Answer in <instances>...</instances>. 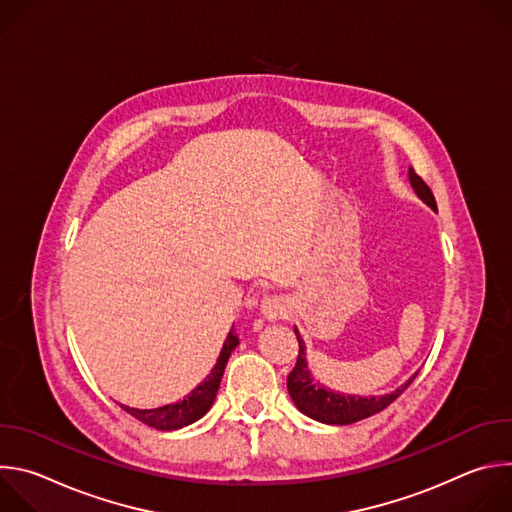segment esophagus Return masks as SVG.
Masks as SVG:
<instances>
[{"instance_id": "esophagus-1", "label": "esophagus", "mask_w": 512, "mask_h": 512, "mask_svg": "<svg viewBox=\"0 0 512 512\" xmlns=\"http://www.w3.org/2000/svg\"><path fill=\"white\" fill-rule=\"evenodd\" d=\"M261 314L269 320V322H277L283 320L287 316V306L283 298L277 296H265L261 300Z\"/></svg>"}]
</instances>
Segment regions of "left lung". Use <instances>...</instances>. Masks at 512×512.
<instances>
[{
    "mask_svg": "<svg viewBox=\"0 0 512 512\" xmlns=\"http://www.w3.org/2000/svg\"><path fill=\"white\" fill-rule=\"evenodd\" d=\"M409 182L415 190V194L431 208L437 210L435 206V198L429 190V186L413 172V168H409ZM296 336H298V344H300V354H298V362L294 371L287 375V391L291 401L296 403V407L320 421V423H328V425H348L360 419H367L379 411H383L385 407H389L409 385L411 381L417 377V373L403 383L401 387H397L393 393L387 395H373V397H360V395H344V393H336L324 385H320L310 369H308V360H306V344L298 332V328H294Z\"/></svg>",
    "mask_w": 512,
    "mask_h": 512,
    "instance_id": "8db88e82",
    "label": "left lung"
}]
</instances>
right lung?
I'll list each match as a JSON object with an SVG mask.
<instances>
[{"instance_id": "add662e5", "label": "right lung", "mask_w": 512, "mask_h": 512, "mask_svg": "<svg viewBox=\"0 0 512 512\" xmlns=\"http://www.w3.org/2000/svg\"><path fill=\"white\" fill-rule=\"evenodd\" d=\"M237 344H239V336L235 334V328H231L210 375H206V379L196 389H192L190 395L184 397L182 401H176V403H170L164 407H156V409H135V407H127V405H121V407L129 415L139 419L141 423L150 425L154 429H160V431L180 429V427H186V425L198 421L212 407L218 387H221V379L225 375L229 356L237 348Z\"/></svg>"}]
</instances>
